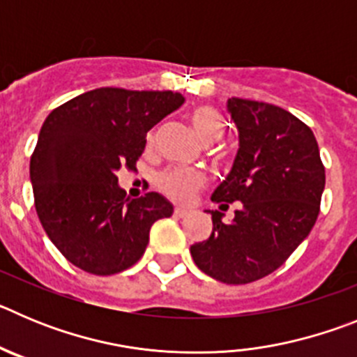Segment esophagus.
Here are the masks:
<instances>
[{"label": "esophagus", "mask_w": 357, "mask_h": 357, "mask_svg": "<svg viewBox=\"0 0 357 357\" xmlns=\"http://www.w3.org/2000/svg\"><path fill=\"white\" fill-rule=\"evenodd\" d=\"M173 213H175V216H185V214L189 213V209L188 207H175V211H173Z\"/></svg>", "instance_id": "1"}]
</instances>
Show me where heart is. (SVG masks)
Returning a JSON list of instances; mask_svg holds the SVG:
<instances>
[{
    "label": "heart",
    "mask_w": 357,
    "mask_h": 357,
    "mask_svg": "<svg viewBox=\"0 0 357 357\" xmlns=\"http://www.w3.org/2000/svg\"><path fill=\"white\" fill-rule=\"evenodd\" d=\"M189 121L193 125V130L206 144L214 143L222 137L225 123L216 109L209 105L195 107L189 112ZM157 185L160 191L168 195L169 198L178 202H185L197 193L204 185V175L195 169L188 168H172L160 173Z\"/></svg>",
    "instance_id": "1"
}]
</instances>
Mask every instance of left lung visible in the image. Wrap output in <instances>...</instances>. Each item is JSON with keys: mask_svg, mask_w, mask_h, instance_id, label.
<instances>
[{"mask_svg": "<svg viewBox=\"0 0 357 357\" xmlns=\"http://www.w3.org/2000/svg\"><path fill=\"white\" fill-rule=\"evenodd\" d=\"M239 150L229 176L214 189L213 232L191 247L202 272L227 284H248L275 272L313 229L326 168L311 128L272 103L229 98ZM240 202L235 220L222 210Z\"/></svg>", "mask_w": 357, "mask_h": 357, "instance_id": "1", "label": "left lung"}]
</instances>
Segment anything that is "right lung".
<instances>
[{"mask_svg": "<svg viewBox=\"0 0 357 357\" xmlns=\"http://www.w3.org/2000/svg\"><path fill=\"white\" fill-rule=\"evenodd\" d=\"M184 96L100 87L50 112L30 159L43 229L69 263L112 275L141 259L151 225L173 214L159 193L128 198L116 173L135 169L146 134Z\"/></svg>", "mask_w": 357, "mask_h": 357, "instance_id": "add662e5", "label": "right lung"}]
</instances>
